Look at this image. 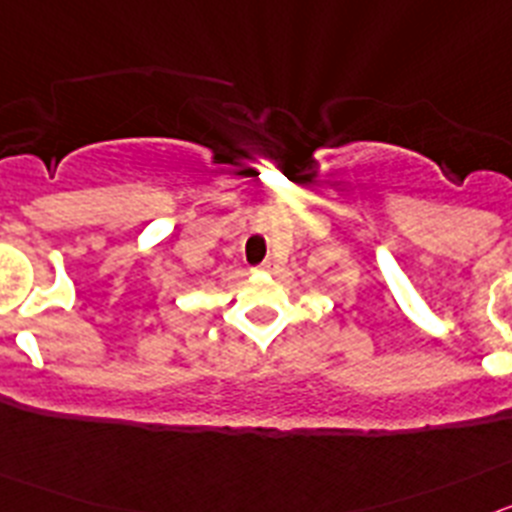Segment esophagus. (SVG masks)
I'll use <instances>...</instances> for the list:
<instances>
[{"label": "esophagus", "mask_w": 512, "mask_h": 512, "mask_svg": "<svg viewBox=\"0 0 512 512\" xmlns=\"http://www.w3.org/2000/svg\"><path fill=\"white\" fill-rule=\"evenodd\" d=\"M280 265V260L275 255H267V260L262 262V270H275Z\"/></svg>", "instance_id": "obj_1"}]
</instances>
